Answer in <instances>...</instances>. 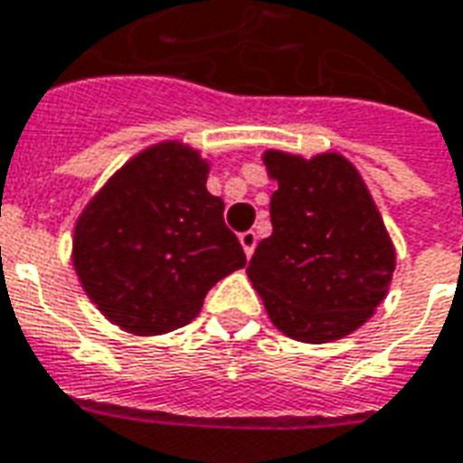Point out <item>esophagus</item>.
Segmentation results:
<instances>
[{
    "label": "esophagus",
    "instance_id": "esophagus-1",
    "mask_svg": "<svg viewBox=\"0 0 463 463\" xmlns=\"http://www.w3.org/2000/svg\"><path fill=\"white\" fill-rule=\"evenodd\" d=\"M241 245H242V250H245V255L250 258L252 252H255V245H258V235H255V231L241 232Z\"/></svg>",
    "mask_w": 463,
    "mask_h": 463
}]
</instances>
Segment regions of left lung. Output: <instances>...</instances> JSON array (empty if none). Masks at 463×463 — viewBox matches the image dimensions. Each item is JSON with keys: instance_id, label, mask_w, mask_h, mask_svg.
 <instances>
[{"instance_id": "1", "label": "left lung", "mask_w": 463, "mask_h": 463, "mask_svg": "<svg viewBox=\"0 0 463 463\" xmlns=\"http://www.w3.org/2000/svg\"><path fill=\"white\" fill-rule=\"evenodd\" d=\"M278 181L272 235L248 265L272 325L298 342L340 340L387 298L394 245L359 171L340 153L265 151Z\"/></svg>"}]
</instances>
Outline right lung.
Here are the masks:
<instances>
[{"instance_id": "obj_1", "label": "right lung", "mask_w": 463, "mask_h": 463, "mask_svg": "<svg viewBox=\"0 0 463 463\" xmlns=\"http://www.w3.org/2000/svg\"><path fill=\"white\" fill-rule=\"evenodd\" d=\"M211 165L181 141L146 148L89 201L74 228V270L106 320L141 337L198 317L245 252L205 188Z\"/></svg>"}]
</instances>
